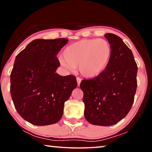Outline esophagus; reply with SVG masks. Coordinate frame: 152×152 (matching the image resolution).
<instances>
[{
	"mask_svg": "<svg viewBox=\"0 0 152 152\" xmlns=\"http://www.w3.org/2000/svg\"><path fill=\"white\" fill-rule=\"evenodd\" d=\"M76 80H77V83H78V86H79L80 84V82L82 81V79L80 78V77H77Z\"/></svg>",
	"mask_w": 152,
	"mask_h": 152,
	"instance_id": "esophagus-1",
	"label": "esophagus"
}]
</instances>
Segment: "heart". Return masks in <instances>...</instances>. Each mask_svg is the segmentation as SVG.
Instances as JSON below:
<instances>
[{
  "instance_id": "b5f03b06",
  "label": "heart",
  "mask_w": 152,
  "mask_h": 152,
  "mask_svg": "<svg viewBox=\"0 0 152 152\" xmlns=\"http://www.w3.org/2000/svg\"><path fill=\"white\" fill-rule=\"evenodd\" d=\"M112 56V48L102 39H82L66 48L61 63L72 70L79 67L80 72L87 78L101 75L107 68Z\"/></svg>"
}]
</instances>
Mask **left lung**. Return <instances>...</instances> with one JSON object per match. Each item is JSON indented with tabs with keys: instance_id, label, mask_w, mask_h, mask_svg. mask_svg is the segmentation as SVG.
Segmentation results:
<instances>
[{
	"instance_id": "obj_1",
	"label": "left lung",
	"mask_w": 152,
	"mask_h": 152,
	"mask_svg": "<svg viewBox=\"0 0 152 152\" xmlns=\"http://www.w3.org/2000/svg\"><path fill=\"white\" fill-rule=\"evenodd\" d=\"M104 37L112 48L107 68L96 78L82 80L84 117L95 125L119 122L132 109L137 89V66L132 50L113 33Z\"/></svg>"
}]
</instances>
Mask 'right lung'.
Segmentation results:
<instances>
[{
	"mask_svg": "<svg viewBox=\"0 0 152 152\" xmlns=\"http://www.w3.org/2000/svg\"><path fill=\"white\" fill-rule=\"evenodd\" d=\"M66 38L32 41L16 56L11 73V94L15 109L35 125H48L62 117L64 102L77 86L76 76L56 73V55Z\"/></svg>",
	"mask_w": 152,
	"mask_h": 152,
	"instance_id": "right-lung-1",
	"label": "right lung"
}]
</instances>
